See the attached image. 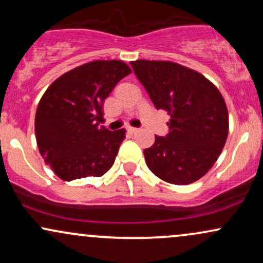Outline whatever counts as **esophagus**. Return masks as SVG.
Wrapping results in <instances>:
<instances>
[{
    "label": "esophagus",
    "mask_w": 263,
    "mask_h": 263,
    "mask_svg": "<svg viewBox=\"0 0 263 263\" xmlns=\"http://www.w3.org/2000/svg\"><path fill=\"white\" fill-rule=\"evenodd\" d=\"M127 132L129 135H135V134H137L138 132V128H136V127H127Z\"/></svg>",
    "instance_id": "esophagus-1"
}]
</instances>
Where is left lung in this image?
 Wrapping results in <instances>:
<instances>
[{"label":"left lung","mask_w":263,"mask_h":263,"mask_svg":"<svg viewBox=\"0 0 263 263\" xmlns=\"http://www.w3.org/2000/svg\"><path fill=\"white\" fill-rule=\"evenodd\" d=\"M132 68L157 110L171 115L170 132L143 151L149 171L164 182L186 185L208 173L229 134V114L218 87L173 62L136 60Z\"/></svg>","instance_id":"obj_1"}]
</instances>
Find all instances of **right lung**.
Here are the masks:
<instances>
[{
    "label": "right lung",
    "instance_id": "1",
    "mask_svg": "<svg viewBox=\"0 0 263 263\" xmlns=\"http://www.w3.org/2000/svg\"><path fill=\"white\" fill-rule=\"evenodd\" d=\"M129 73L122 60H95L63 74L45 90L35 112V138L60 179L101 177L112 167L126 131L99 126L102 104Z\"/></svg>",
    "mask_w": 263,
    "mask_h": 263
}]
</instances>
